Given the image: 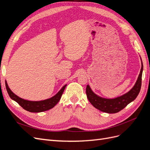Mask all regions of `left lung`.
I'll return each mask as SVG.
<instances>
[{
	"label": "left lung",
	"instance_id": "8db88e82",
	"mask_svg": "<svg viewBox=\"0 0 150 150\" xmlns=\"http://www.w3.org/2000/svg\"><path fill=\"white\" fill-rule=\"evenodd\" d=\"M142 65L140 73L134 87L128 93L120 97L111 99L100 98L95 94L91 89L89 86L87 85L86 92L89 102L94 108L104 112L116 113L122 110L129 103L132 102L137 98L140 91L141 87H142V72L143 69L142 61Z\"/></svg>",
	"mask_w": 150,
	"mask_h": 150
}]
</instances>
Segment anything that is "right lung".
<instances>
[{
  "mask_svg": "<svg viewBox=\"0 0 150 150\" xmlns=\"http://www.w3.org/2000/svg\"><path fill=\"white\" fill-rule=\"evenodd\" d=\"M66 86V85L63 86L62 88L59 91L55 96L51 98L40 101H30L28 100H25L24 99H22L19 97H18L17 95L13 94L11 91V90L9 89V88L8 87V85L6 81V89L11 98L13 100L16 101L22 108L24 109V110L32 112H42L52 108L59 102V101L60 100Z\"/></svg>",
  "mask_w": 150,
  "mask_h": 150,
  "instance_id": "1",
  "label": "right lung"
}]
</instances>
